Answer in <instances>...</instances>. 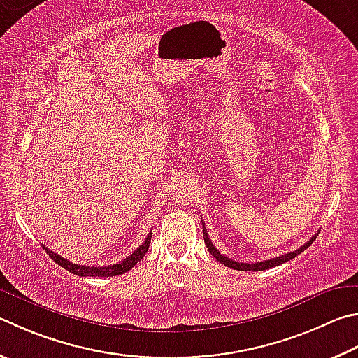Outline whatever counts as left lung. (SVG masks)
Returning a JSON list of instances; mask_svg holds the SVG:
<instances>
[{
  "mask_svg": "<svg viewBox=\"0 0 358 358\" xmlns=\"http://www.w3.org/2000/svg\"><path fill=\"white\" fill-rule=\"evenodd\" d=\"M203 238H205V244L208 247V250H210L211 255L217 259V262L222 263L224 266H227V268H231V269H238V271H264V269H269V268H274V266H278L282 263H287L289 262V259L296 258L299 253H302L305 249H308V247L311 245V243L315 241L316 239V235L311 236L310 241L305 243L303 245L299 247L297 250L294 252H288L285 253V255H280V257H275V258H269V259H264V262H258V263H241V262H235V259H230L229 257H225L220 253L216 245H213L211 239L208 238V233L205 230V225H203Z\"/></svg>",
  "mask_w": 358,
  "mask_h": 358,
  "instance_id": "obj_1",
  "label": "left lung"
}]
</instances>
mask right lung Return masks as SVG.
<instances>
[{
  "mask_svg": "<svg viewBox=\"0 0 358 358\" xmlns=\"http://www.w3.org/2000/svg\"><path fill=\"white\" fill-rule=\"evenodd\" d=\"M150 239H152V233H148V236L145 238V241L142 243L138 249H136L131 255L128 258L123 259V262L117 263V264H109V266H81V264H73L70 263L69 259L62 258L61 255H57L53 250L45 249L50 255V258L56 262L59 266H62L64 269L70 271L71 274H76L80 277H113V275H122L128 272L133 266L138 264L148 250V245H150Z\"/></svg>",
  "mask_w": 358,
  "mask_h": 358,
  "instance_id": "right-lung-1",
  "label": "right lung"
}]
</instances>
